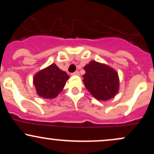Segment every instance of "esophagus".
I'll return each mask as SVG.
<instances>
[{"label": "esophagus", "instance_id": "obj_1", "mask_svg": "<svg viewBox=\"0 0 154 154\" xmlns=\"http://www.w3.org/2000/svg\"><path fill=\"white\" fill-rule=\"evenodd\" d=\"M79 75V72L78 71H76L72 74V75Z\"/></svg>", "mask_w": 154, "mask_h": 154}]
</instances>
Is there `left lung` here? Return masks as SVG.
<instances>
[{
  "label": "left lung",
  "mask_w": 154,
  "mask_h": 154,
  "mask_svg": "<svg viewBox=\"0 0 154 154\" xmlns=\"http://www.w3.org/2000/svg\"><path fill=\"white\" fill-rule=\"evenodd\" d=\"M83 82L88 91L99 100L114 98L119 90V77L115 70L105 64L91 61L84 67Z\"/></svg>",
  "instance_id": "left-lung-1"
}]
</instances>
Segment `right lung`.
Wrapping results in <instances>:
<instances>
[{
	"label": "right lung",
	"instance_id": "obj_1",
	"mask_svg": "<svg viewBox=\"0 0 154 154\" xmlns=\"http://www.w3.org/2000/svg\"><path fill=\"white\" fill-rule=\"evenodd\" d=\"M69 78L65 72L53 63L37 73L33 79L36 91L44 98H54L63 90Z\"/></svg>",
	"mask_w": 154,
	"mask_h": 154
}]
</instances>
